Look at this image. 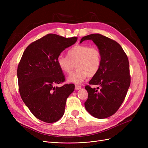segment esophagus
<instances>
[{
  "mask_svg": "<svg viewBox=\"0 0 148 148\" xmlns=\"http://www.w3.org/2000/svg\"><path fill=\"white\" fill-rule=\"evenodd\" d=\"M81 88H82V87H81V86H80V85L75 84V90H79Z\"/></svg>",
  "mask_w": 148,
  "mask_h": 148,
  "instance_id": "obj_1",
  "label": "esophagus"
}]
</instances>
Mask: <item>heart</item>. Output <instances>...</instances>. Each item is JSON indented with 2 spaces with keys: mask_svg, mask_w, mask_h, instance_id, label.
Instances as JSON below:
<instances>
[{
  "mask_svg": "<svg viewBox=\"0 0 148 148\" xmlns=\"http://www.w3.org/2000/svg\"><path fill=\"white\" fill-rule=\"evenodd\" d=\"M57 63L61 71L70 74L75 68L76 71L68 77V81L79 84L86 77L95 75L101 67L102 54L101 50L95 46L76 45L67 52V57L60 54Z\"/></svg>",
  "mask_w": 148,
  "mask_h": 148,
  "instance_id": "heart-1",
  "label": "heart"
}]
</instances>
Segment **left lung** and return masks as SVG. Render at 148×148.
Wrapping results in <instances>:
<instances>
[{
  "instance_id": "left-lung-1",
  "label": "left lung",
  "mask_w": 148,
  "mask_h": 148,
  "mask_svg": "<svg viewBox=\"0 0 148 148\" xmlns=\"http://www.w3.org/2000/svg\"><path fill=\"white\" fill-rule=\"evenodd\" d=\"M87 40H92L101 50L102 65L89 82L98 87L85 86L88 98L84 106L94 117L104 119L117 112L125 99L131 83L129 61L122 47L114 40L94 34L83 37L80 43Z\"/></svg>"
}]
</instances>
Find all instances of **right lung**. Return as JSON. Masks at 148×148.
I'll return each instance as SVG.
<instances>
[{"instance_id": "1", "label": "right lung", "mask_w": 148, "mask_h": 148, "mask_svg": "<svg viewBox=\"0 0 148 148\" xmlns=\"http://www.w3.org/2000/svg\"><path fill=\"white\" fill-rule=\"evenodd\" d=\"M77 40V37L47 34L29 44L20 60V95L31 113L43 122H55L63 116L66 99L74 90V84L56 86L65 80L57 58Z\"/></svg>"}]
</instances>
